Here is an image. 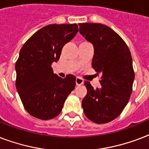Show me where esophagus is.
<instances>
[{"instance_id":"esophagus-1","label":"esophagus","mask_w":149,"mask_h":149,"mask_svg":"<svg viewBox=\"0 0 149 149\" xmlns=\"http://www.w3.org/2000/svg\"><path fill=\"white\" fill-rule=\"evenodd\" d=\"M83 84H84V80L81 78H79V77H77L76 78V84H77V86L82 85Z\"/></svg>"}]
</instances>
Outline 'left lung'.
<instances>
[{
    "mask_svg": "<svg viewBox=\"0 0 149 149\" xmlns=\"http://www.w3.org/2000/svg\"><path fill=\"white\" fill-rule=\"evenodd\" d=\"M79 26V33L94 47L92 67L101 74L99 89L84 82L87 93L82 100L84 112L93 122L108 123L121 113L132 94V55L121 37L107 25L82 23Z\"/></svg>",
    "mask_w": 149,
    "mask_h": 149,
    "instance_id": "obj_1",
    "label": "left lung"
}]
</instances>
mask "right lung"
<instances>
[{
	"label": "right lung",
	"mask_w": 149,
	"mask_h": 149,
	"mask_svg": "<svg viewBox=\"0 0 149 149\" xmlns=\"http://www.w3.org/2000/svg\"><path fill=\"white\" fill-rule=\"evenodd\" d=\"M78 32L77 24H49L37 31L20 50L15 63L16 88L30 115L41 120L58 116L76 86V77L63 79L51 65L60 57L63 46Z\"/></svg>",
	"instance_id": "obj_1"
}]
</instances>
